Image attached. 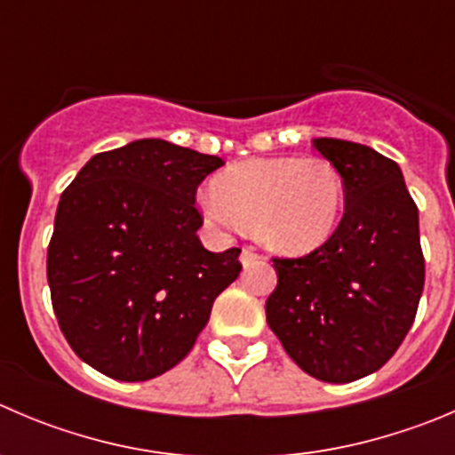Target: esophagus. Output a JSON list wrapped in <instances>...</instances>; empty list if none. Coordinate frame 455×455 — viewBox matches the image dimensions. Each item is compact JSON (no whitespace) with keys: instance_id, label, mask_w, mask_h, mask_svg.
<instances>
[{"instance_id":"esophagus-1","label":"esophagus","mask_w":455,"mask_h":455,"mask_svg":"<svg viewBox=\"0 0 455 455\" xmlns=\"http://www.w3.org/2000/svg\"><path fill=\"white\" fill-rule=\"evenodd\" d=\"M257 259H261V254L254 248H250V245H245V248L241 250V263H243V266H250V263H254Z\"/></svg>"}]
</instances>
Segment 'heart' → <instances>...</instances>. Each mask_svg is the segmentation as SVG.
Wrapping results in <instances>:
<instances>
[{"label":"heart","instance_id":"obj_1","mask_svg":"<svg viewBox=\"0 0 455 455\" xmlns=\"http://www.w3.org/2000/svg\"><path fill=\"white\" fill-rule=\"evenodd\" d=\"M203 210L223 228H254L276 252L306 254L335 232L344 210V180L331 160L319 156L245 160L214 180Z\"/></svg>","mask_w":455,"mask_h":455}]
</instances>
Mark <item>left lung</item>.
Segmentation results:
<instances>
[{"label":"left lung","instance_id":"left-lung-1","mask_svg":"<svg viewBox=\"0 0 455 455\" xmlns=\"http://www.w3.org/2000/svg\"><path fill=\"white\" fill-rule=\"evenodd\" d=\"M344 180L331 239L297 259L272 257L267 326L301 371L346 384L382 369L404 341L425 288L418 207L397 163L360 142L315 138Z\"/></svg>","mask_w":455,"mask_h":455}]
</instances>
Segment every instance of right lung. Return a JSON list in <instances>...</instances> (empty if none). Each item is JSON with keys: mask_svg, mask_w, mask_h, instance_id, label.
I'll list each match as a JSON object with an SVG mask.
<instances>
[{"mask_svg": "<svg viewBox=\"0 0 455 455\" xmlns=\"http://www.w3.org/2000/svg\"><path fill=\"white\" fill-rule=\"evenodd\" d=\"M223 165L158 138L102 151L60 198L46 254L51 304L73 353L120 382L179 364L239 276V248L210 252L196 189Z\"/></svg>", "mask_w": 455, "mask_h": 455, "instance_id": "1", "label": "right lung"}]
</instances>
